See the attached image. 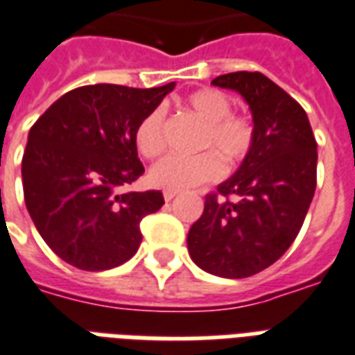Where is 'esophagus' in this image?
Returning a JSON list of instances; mask_svg holds the SVG:
<instances>
[{
  "label": "esophagus",
  "instance_id": "obj_1",
  "mask_svg": "<svg viewBox=\"0 0 355 355\" xmlns=\"http://www.w3.org/2000/svg\"><path fill=\"white\" fill-rule=\"evenodd\" d=\"M177 195H178L177 189H164V199H166L167 202H169L171 199H175Z\"/></svg>",
  "mask_w": 355,
  "mask_h": 355
}]
</instances>
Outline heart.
Wrapping results in <instances>:
<instances>
[{"label":"heart","mask_w":355,"mask_h":355,"mask_svg":"<svg viewBox=\"0 0 355 355\" xmlns=\"http://www.w3.org/2000/svg\"><path fill=\"white\" fill-rule=\"evenodd\" d=\"M186 105L206 123L200 138V149L195 156H167L153 166L149 180L158 188L188 189L223 177V158L236 166L252 149L254 127L250 119L232 114V103L227 94L216 88H200L186 97ZM166 119L160 108L145 114L134 132V144L139 155L156 158L166 147Z\"/></svg>","instance_id":"b5f03b06"}]
</instances>
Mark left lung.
Segmentation results:
<instances>
[{
  "instance_id": "obj_1",
  "label": "left lung",
  "mask_w": 355,
  "mask_h": 355,
  "mask_svg": "<svg viewBox=\"0 0 355 355\" xmlns=\"http://www.w3.org/2000/svg\"><path fill=\"white\" fill-rule=\"evenodd\" d=\"M211 85L245 99L254 144L232 177L206 197L188 250L210 275L247 278L275 263L300 232L317 186V141L304 108L263 73L219 75Z\"/></svg>"
}]
</instances>
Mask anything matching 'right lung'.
I'll list each match as a JSON object with an SVG mask.
<instances>
[{"mask_svg":"<svg viewBox=\"0 0 355 355\" xmlns=\"http://www.w3.org/2000/svg\"><path fill=\"white\" fill-rule=\"evenodd\" d=\"M92 85L64 94L31 127L24 160L25 206L47 247L83 270L125 263L141 243L139 223L162 191L119 193L144 175L134 132L173 92Z\"/></svg>","mask_w":355,"mask_h":355,"instance_id":"obj_1","label":"right lung"}]
</instances>
